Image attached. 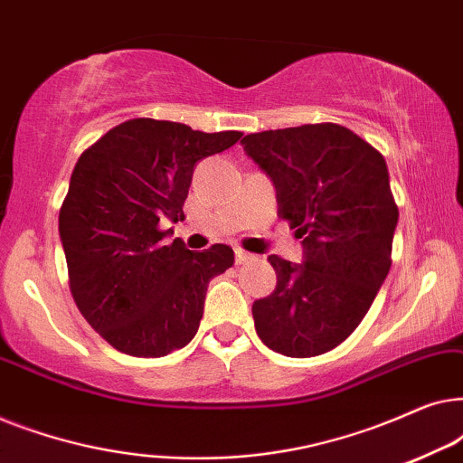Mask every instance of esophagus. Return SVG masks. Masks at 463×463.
I'll use <instances>...</instances> for the list:
<instances>
[{"label": "esophagus", "mask_w": 463, "mask_h": 463, "mask_svg": "<svg viewBox=\"0 0 463 463\" xmlns=\"http://www.w3.org/2000/svg\"><path fill=\"white\" fill-rule=\"evenodd\" d=\"M252 259H255V257H252L250 252H246V250H242V249L236 250V263H238V265L249 263V261H252Z\"/></svg>", "instance_id": "obj_1"}]
</instances>
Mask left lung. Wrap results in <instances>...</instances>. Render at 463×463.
<instances>
[{
	"mask_svg": "<svg viewBox=\"0 0 463 463\" xmlns=\"http://www.w3.org/2000/svg\"><path fill=\"white\" fill-rule=\"evenodd\" d=\"M242 145L274 181L278 217L303 244V263L268 257L278 284L252 303L257 335L284 356H320L363 322L390 271L398 206L388 166L331 122L255 132Z\"/></svg>",
	"mask_w": 463,
	"mask_h": 463,
	"instance_id": "1",
	"label": "left lung"
}]
</instances>
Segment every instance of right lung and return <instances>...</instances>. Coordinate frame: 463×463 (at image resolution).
<instances>
[{
	"mask_svg": "<svg viewBox=\"0 0 463 463\" xmlns=\"http://www.w3.org/2000/svg\"><path fill=\"white\" fill-rule=\"evenodd\" d=\"M240 137L137 118L80 156L59 214L69 288L116 350L160 358L198 333L208 282L232 268L233 250L213 244L194 252L181 238L164 246L160 221L183 219L195 164Z\"/></svg>",
	"mask_w": 463,
	"mask_h": 463,
	"instance_id": "obj_1",
	"label": "right lung"
}]
</instances>
